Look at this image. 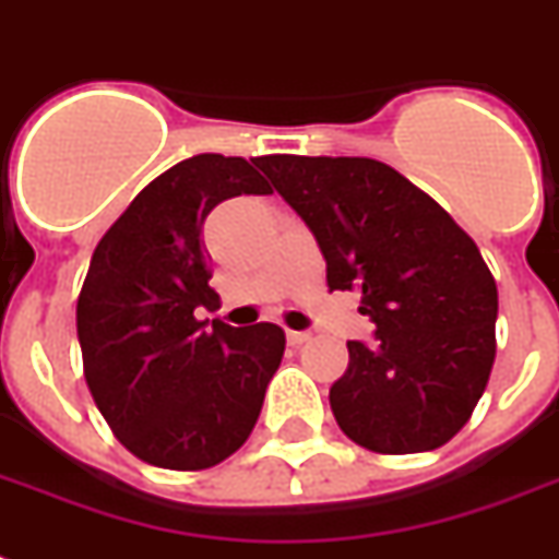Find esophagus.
Here are the masks:
<instances>
[{"instance_id": "obj_1", "label": "esophagus", "mask_w": 559, "mask_h": 559, "mask_svg": "<svg viewBox=\"0 0 559 559\" xmlns=\"http://www.w3.org/2000/svg\"><path fill=\"white\" fill-rule=\"evenodd\" d=\"M307 340H310V333H307V331H287L289 345H305Z\"/></svg>"}]
</instances>
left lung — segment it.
Returning <instances> with one entry per match:
<instances>
[{"mask_svg":"<svg viewBox=\"0 0 559 559\" xmlns=\"http://www.w3.org/2000/svg\"><path fill=\"white\" fill-rule=\"evenodd\" d=\"M305 219L328 287L362 293L373 342H348L331 408L382 455L438 450L467 424L496 359L499 293L473 237L389 165L362 156H261Z\"/></svg>","mask_w":559,"mask_h":559,"instance_id":"8db88e82","label":"left lung"}]
</instances>
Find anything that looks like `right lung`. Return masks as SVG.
<instances>
[{"mask_svg": "<svg viewBox=\"0 0 559 559\" xmlns=\"http://www.w3.org/2000/svg\"><path fill=\"white\" fill-rule=\"evenodd\" d=\"M240 193H272L240 156L200 153L139 191L100 237L78 298L83 373L135 459L209 469L252 435L284 331L197 319L217 305L202 223Z\"/></svg>", "mask_w": 559, "mask_h": 559, "instance_id": "obj_1", "label": "right lung"}]
</instances>
